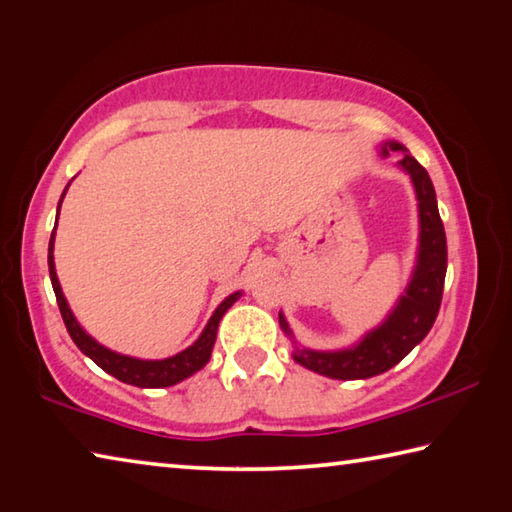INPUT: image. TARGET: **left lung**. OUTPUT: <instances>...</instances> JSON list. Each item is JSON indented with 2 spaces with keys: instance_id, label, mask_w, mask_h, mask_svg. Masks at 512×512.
<instances>
[{
  "instance_id": "8db88e82",
  "label": "left lung",
  "mask_w": 512,
  "mask_h": 512,
  "mask_svg": "<svg viewBox=\"0 0 512 512\" xmlns=\"http://www.w3.org/2000/svg\"><path fill=\"white\" fill-rule=\"evenodd\" d=\"M391 151L402 153L400 167L409 173L415 187L420 212V246L415 271L406 287L404 296L397 300L395 309L379 327L368 332L363 339L348 350L318 352L307 348H296L293 359L300 366L332 379H368L391 370L400 363L433 327L438 316L440 300H443L445 273H447V239L445 228L438 214L436 192L427 169L397 142H386L381 146V155ZM280 327L291 336L289 323L280 314Z\"/></svg>"
}]
</instances>
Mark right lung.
<instances>
[{
  "instance_id": "1",
  "label": "right lung",
  "mask_w": 512,
  "mask_h": 512,
  "mask_svg": "<svg viewBox=\"0 0 512 512\" xmlns=\"http://www.w3.org/2000/svg\"><path fill=\"white\" fill-rule=\"evenodd\" d=\"M69 187V185H67ZM65 187V192H67ZM63 192V196H65ZM63 203V198H60ZM60 203H58V212H60ZM54 235H56V225H54ZM54 235L49 239V277H51V287H54L56 293V302L60 309V316L65 320V327L72 341L76 343L83 354L97 363L101 370H106L108 375L117 377L119 381L131 386H140V388H164V386H173L178 381L187 379L189 375L201 370L207 361H210V354L214 348L216 341V329H219V323L225 311H228L235 302L239 300L241 291H235L232 296L225 298L216 311L212 314V318L207 320V325L203 329V334L198 336L194 345H189L187 350L173 354L169 359H160V361H144V359H135V357H126V354L112 352L108 348H103L101 343H97L92 339L90 334H85V329L76 323V318L69 309L67 300L63 296V289H60V282L56 277V266H54Z\"/></svg>"
}]
</instances>
